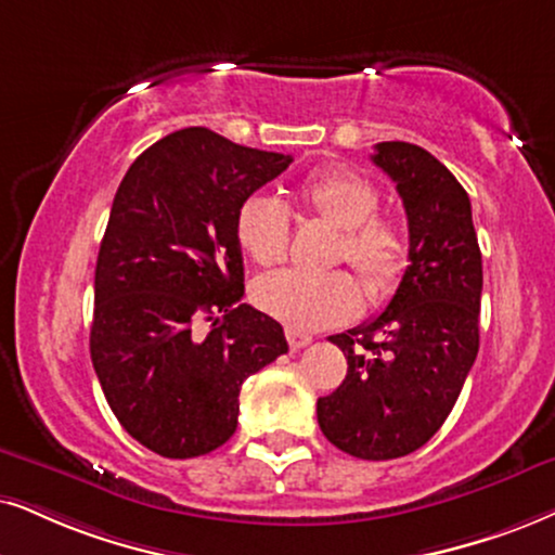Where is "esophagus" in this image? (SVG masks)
<instances>
[{"instance_id":"esophagus-1","label":"esophagus","mask_w":555,"mask_h":555,"mask_svg":"<svg viewBox=\"0 0 555 555\" xmlns=\"http://www.w3.org/2000/svg\"><path fill=\"white\" fill-rule=\"evenodd\" d=\"M286 340H289V346L294 350H299V348L310 346L312 335L305 333V330H299V327H286Z\"/></svg>"}]
</instances>
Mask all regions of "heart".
<instances>
[{"label":"heart","instance_id":"1","mask_svg":"<svg viewBox=\"0 0 555 555\" xmlns=\"http://www.w3.org/2000/svg\"><path fill=\"white\" fill-rule=\"evenodd\" d=\"M297 199L310 212L343 228L340 261H350L371 289H384L399 276L406 258V235L391 217L378 215L374 184L350 171L314 173L299 186ZM235 237L258 266L286 261L292 245V212L271 194H250L237 207ZM363 299L361 284L348 271L312 273L286 269L256 284V301L292 327L320 330L353 318Z\"/></svg>","mask_w":555,"mask_h":555}]
</instances>
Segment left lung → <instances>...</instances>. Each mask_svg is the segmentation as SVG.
I'll return each instance as SVG.
<instances>
[{"instance_id":"1","label":"left lung","mask_w":555,"mask_h":555,"mask_svg":"<svg viewBox=\"0 0 555 555\" xmlns=\"http://www.w3.org/2000/svg\"><path fill=\"white\" fill-rule=\"evenodd\" d=\"M371 160L402 196L410 266L387 310L330 335L348 374L318 399V423L343 453L389 461L423 448L451 415L479 353L483 276L472 202L459 179L402 140L378 143Z\"/></svg>"}]
</instances>
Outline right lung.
Wrapping results in <instances>:
<instances>
[{"mask_svg":"<svg viewBox=\"0 0 555 555\" xmlns=\"http://www.w3.org/2000/svg\"><path fill=\"white\" fill-rule=\"evenodd\" d=\"M292 156L207 128L160 138L117 189L94 273L89 350L109 410L140 446L194 459L233 438L243 382L286 353L241 305L237 207Z\"/></svg>","mask_w":555,"mask_h":555,"instance_id":"add662e5","label":"right lung"}]
</instances>
